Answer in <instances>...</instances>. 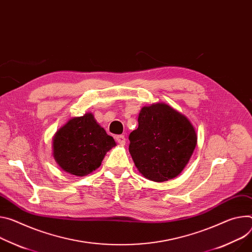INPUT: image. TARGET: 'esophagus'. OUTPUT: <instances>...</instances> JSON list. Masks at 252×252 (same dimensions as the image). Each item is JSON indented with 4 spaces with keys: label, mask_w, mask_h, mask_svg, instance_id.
Segmentation results:
<instances>
[{
    "label": "esophagus",
    "mask_w": 252,
    "mask_h": 252,
    "mask_svg": "<svg viewBox=\"0 0 252 252\" xmlns=\"http://www.w3.org/2000/svg\"><path fill=\"white\" fill-rule=\"evenodd\" d=\"M116 141L120 144V145H125L126 144V138H125V135H123V134H120V135H117L116 136Z\"/></svg>",
    "instance_id": "1"
}]
</instances>
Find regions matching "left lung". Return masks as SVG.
Listing matches in <instances>:
<instances>
[{"instance_id":"left-lung-1","label":"left lung","mask_w":252,"mask_h":252,"mask_svg":"<svg viewBox=\"0 0 252 252\" xmlns=\"http://www.w3.org/2000/svg\"><path fill=\"white\" fill-rule=\"evenodd\" d=\"M138 122V128L128 136V151L139 172L155 182L177 177L197 145L193 125L184 114L162 102L144 106Z\"/></svg>"}]
</instances>
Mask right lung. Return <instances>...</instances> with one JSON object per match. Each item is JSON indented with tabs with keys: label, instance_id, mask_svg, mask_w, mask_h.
Returning a JSON list of instances; mask_svg holds the SVG:
<instances>
[{
	"label": "right lung",
	"instance_id": "right-lung-1",
	"mask_svg": "<svg viewBox=\"0 0 252 252\" xmlns=\"http://www.w3.org/2000/svg\"><path fill=\"white\" fill-rule=\"evenodd\" d=\"M116 146L91 112L73 118L53 138V157L65 172L83 177L96 170L105 154Z\"/></svg>",
	"mask_w": 252,
	"mask_h": 252
}]
</instances>
